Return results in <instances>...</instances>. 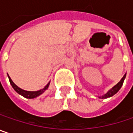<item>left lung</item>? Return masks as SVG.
I'll list each match as a JSON object with an SVG mask.
<instances>
[{
	"mask_svg": "<svg viewBox=\"0 0 133 133\" xmlns=\"http://www.w3.org/2000/svg\"><path fill=\"white\" fill-rule=\"evenodd\" d=\"M125 75H126V73H125V74L124 75V76L122 78V79L120 80L119 82H118L114 87H112V88L108 92L106 93V94H105L104 95L99 96V98H107L112 97V95H114L115 94H116V93L118 92L119 90L121 89V87L122 86L123 82H124V80H125Z\"/></svg>",
	"mask_w": 133,
	"mask_h": 133,
	"instance_id": "left-lung-1",
	"label": "left lung"
}]
</instances>
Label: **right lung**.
I'll return each instance as SVG.
<instances>
[{"label": "right lung", "mask_w": 133, "mask_h": 133, "mask_svg": "<svg viewBox=\"0 0 133 133\" xmlns=\"http://www.w3.org/2000/svg\"><path fill=\"white\" fill-rule=\"evenodd\" d=\"M8 78H9L10 83H11V86L13 87L14 89L18 93L19 95H21L22 96H24V97L26 98H36V97L39 96L40 95H41L42 93L44 92L48 88L49 84H50V82H48V83L47 84V85H46L44 89H41V90L35 91V92H30V91L23 90V89H21V88H19L18 86H17V85L13 82V81L11 80V78L9 77V75H8Z\"/></svg>", "instance_id": "1"}]
</instances>
